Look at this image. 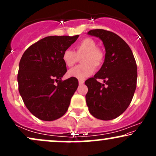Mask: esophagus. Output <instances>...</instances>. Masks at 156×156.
Masks as SVG:
<instances>
[{
  "label": "esophagus",
  "instance_id": "34e87169",
  "mask_svg": "<svg viewBox=\"0 0 156 156\" xmlns=\"http://www.w3.org/2000/svg\"><path fill=\"white\" fill-rule=\"evenodd\" d=\"M84 83V81L83 80H78V83H79V85H83Z\"/></svg>",
  "mask_w": 156,
  "mask_h": 156
}]
</instances>
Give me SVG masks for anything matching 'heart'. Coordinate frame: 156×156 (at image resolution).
<instances>
[{"instance_id":"heart-1","label":"heart","mask_w":156,"mask_h":156,"mask_svg":"<svg viewBox=\"0 0 156 156\" xmlns=\"http://www.w3.org/2000/svg\"><path fill=\"white\" fill-rule=\"evenodd\" d=\"M81 58L83 64L75 67L68 71V76L83 80L92 74L96 69L101 67L105 60V53L97 47L95 41L91 38H85L76 45V51L70 49L64 51L62 55L64 63L71 67Z\"/></svg>"}]
</instances>
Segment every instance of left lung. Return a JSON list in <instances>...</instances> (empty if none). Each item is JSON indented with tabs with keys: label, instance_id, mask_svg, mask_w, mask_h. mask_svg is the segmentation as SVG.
<instances>
[{
	"label": "left lung",
	"instance_id": "1",
	"mask_svg": "<svg viewBox=\"0 0 156 156\" xmlns=\"http://www.w3.org/2000/svg\"><path fill=\"white\" fill-rule=\"evenodd\" d=\"M88 34L103 41L105 56L101 69L85 81L88 87L87 105L93 117L111 120L121 115L133 99L136 88V63L128 44L116 34L94 29ZM98 79H103L105 83H100Z\"/></svg>",
	"mask_w": 156,
	"mask_h": 156
}]
</instances>
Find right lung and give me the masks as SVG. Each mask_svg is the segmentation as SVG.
I'll list each match as a JSON object with an SVG mask.
<instances>
[{
	"mask_svg": "<svg viewBox=\"0 0 156 156\" xmlns=\"http://www.w3.org/2000/svg\"><path fill=\"white\" fill-rule=\"evenodd\" d=\"M78 37H44L31 44L20 61L19 92L26 108L41 120L62 117L78 88L77 78L62 80V78L67 72L62 55Z\"/></svg>",
	"mask_w": 156,
	"mask_h": 156,
	"instance_id": "1",
	"label": "right lung"
}]
</instances>
